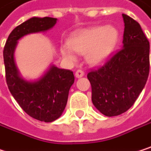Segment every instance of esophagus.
Wrapping results in <instances>:
<instances>
[{"label": "esophagus", "instance_id": "34e87169", "mask_svg": "<svg viewBox=\"0 0 151 151\" xmlns=\"http://www.w3.org/2000/svg\"><path fill=\"white\" fill-rule=\"evenodd\" d=\"M84 75H85V72L82 70H78L76 72H75V76H76V78H81L84 76Z\"/></svg>", "mask_w": 151, "mask_h": 151}]
</instances>
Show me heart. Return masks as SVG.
Wrapping results in <instances>:
<instances>
[{"label": "heart", "mask_w": 151, "mask_h": 151, "mask_svg": "<svg viewBox=\"0 0 151 151\" xmlns=\"http://www.w3.org/2000/svg\"><path fill=\"white\" fill-rule=\"evenodd\" d=\"M119 40V32L112 25L94 26L74 33L68 44H62L60 51L68 60H75L74 52L86 55L89 64L104 63L113 51Z\"/></svg>", "instance_id": "obj_1"}]
</instances>
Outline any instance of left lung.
Masks as SVG:
<instances>
[{
    "label": "left lung",
    "mask_w": 151,
    "mask_h": 151,
    "mask_svg": "<svg viewBox=\"0 0 151 151\" xmlns=\"http://www.w3.org/2000/svg\"><path fill=\"white\" fill-rule=\"evenodd\" d=\"M122 17V48L88 73L93 104L107 117L120 115L133 106L150 73V42L138 22L127 15Z\"/></svg>",
    "instance_id": "1"
}]
</instances>
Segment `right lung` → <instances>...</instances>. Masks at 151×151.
I'll return each mask as SVG.
<instances>
[{
  "label": "right lung",
  "mask_w": 151,
  "mask_h": 151,
  "mask_svg": "<svg viewBox=\"0 0 151 151\" xmlns=\"http://www.w3.org/2000/svg\"><path fill=\"white\" fill-rule=\"evenodd\" d=\"M56 20L48 17L26 20L10 32L3 49L6 82L11 95L24 111L43 122L55 121L62 115L69 90L74 83L73 72L52 65L38 81H27L20 77L14 52L19 39L30 33L46 32L55 24Z\"/></svg>",
  "instance_id": "right-lung-1"
}]
</instances>
